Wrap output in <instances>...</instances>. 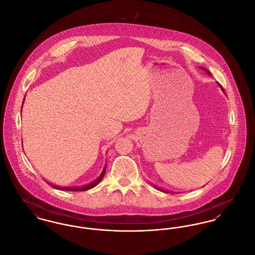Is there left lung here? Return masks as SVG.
<instances>
[{
    "instance_id": "8db88e82",
    "label": "left lung",
    "mask_w": 255,
    "mask_h": 255,
    "mask_svg": "<svg viewBox=\"0 0 255 255\" xmlns=\"http://www.w3.org/2000/svg\"><path fill=\"white\" fill-rule=\"evenodd\" d=\"M200 68H201V69H202L203 71H205V72H206V73H207L208 75H211V73H210L209 71H208V70H207L206 68H204V67H202V66H200ZM218 86H219V87H220V88L222 89V90H223V91H224V93H225V90H224V89H223V87H222V86H221V85H220L219 83H218ZM153 186H154V188H156L157 190H159V191H161V192H163V193H166V194H168V193H171V194H174L173 192H170V191H168V190H165V189H162V188H160V187H157V186H155V185H153Z\"/></svg>"
}]
</instances>
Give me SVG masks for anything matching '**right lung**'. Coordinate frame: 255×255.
I'll use <instances>...</instances> for the list:
<instances>
[{
    "label": "right lung",
    "mask_w": 255,
    "mask_h": 255,
    "mask_svg": "<svg viewBox=\"0 0 255 255\" xmlns=\"http://www.w3.org/2000/svg\"><path fill=\"white\" fill-rule=\"evenodd\" d=\"M24 100H25V98H24ZM23 104H24V101H23ZM23 107V105H22ZM21 112H22V108H21ZM106 172V165L104 166V168H103V170H102V172H101V174L96 178V179L94 180V181H92L91 183L90 184H87V185H83V186H74V187H61V186H58V185H55V184H52V183H49V182H47L50 186H52L53 188H55V189H58V190H62V191H70V192H79V191H81V192H84V191H88V190H90V189H92V188H94L95 186H97L99 183H100V181L103 179V177H104V175H105Z\"/></svg>",
    "instance_id": "1"
}]
</instances>
